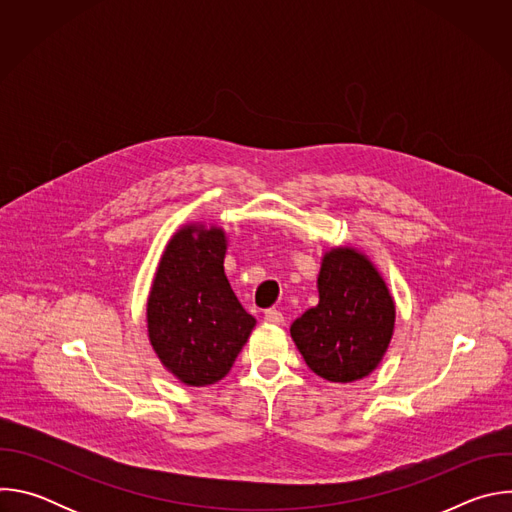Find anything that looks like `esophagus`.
<instances>
[{"label":"esophagus","instance_id":"1","mask_svg":"<svg viewBox=\"0 0 512 512\" xmlns=\"http://www.w3.org/2000/svg\"><path fill=\"white\" fill-rule=\"evenodd\" d=\"M265 322L267 324H275V326H279V324H283V314L279 312V310H275V308H269V310H265Z\"/></svg>","mask_w":512,"mask_h":512}]
</instances>
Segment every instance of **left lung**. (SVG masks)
Masks as SVG:
<instances>
[{"mask_svg": "<svg viewBox=\"0 0 512 512\" xmlns=\"http://www.w3.org/2000/svg\"><path fill=\"white\" fill-rule=\"evenodd\" d=\"M318 291V306L291 324V338L318 377L332 383L367 377L395 326V304L383 277L362 253L338 247L322 261Z\"/></svg>", "mask_w": 512, "mask_h": 512, "instance_id": "left-lung-1", "label": "left lung"}]
</instances>
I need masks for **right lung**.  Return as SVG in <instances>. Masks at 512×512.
<instances>
[{"mask_svg": "<svg viewBox=\"0 0 512 512\" xmlns=\"http://www.w3.org/2000/svg\"><path fill=\"white\" fill-rule=\"evenodd\" d=\"M225 251L221 229L184 227L168 243L152 285V346L164 367L192 387L221 381L255 326L227 281Z\"/></svg>", "mask_w": 512, "mask_h": 512, "instance_id": "right-lung-1", "label": "right lung"}]
</instances>
